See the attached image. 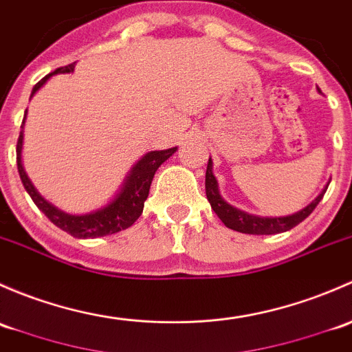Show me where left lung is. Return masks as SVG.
Here are the masks:
<instances>
[{"mask_svg": "<svg viewBox=\"0 0 352 352\" xmlns=\"http://www.w3.org/2000/svg\"><path fill=\"white\" fill-rule=\"evenodd\" d=\"M205 191L206 198H208L210 205H212L213 212L219 215V219L226 223V227H229L232 230L242 232V234H254V235H270V234H280V232H286L293 227L298 226L300 222L307 219L311 212L315 210V206L320 203L324 198V193L327 190L322 191L309 206H305L303 210H300L298 213H293L288 217H276V219H264V217H256L249 215V213L242 212V210L234 208L229 205L222 197L219 195V186H217V179L212 173V159H208V166H206V175H205Z\"/></svg>", "mask_w": 352, "mask_h": 352, "instance_id": "left-lung-1", "label": "left lung"}]
</instances>
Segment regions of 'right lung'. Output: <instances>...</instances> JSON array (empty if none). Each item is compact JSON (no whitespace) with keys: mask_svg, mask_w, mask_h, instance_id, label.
Wrapping results in <instances>:
<instances>
[{"mask_svg":"<svg viewBox=\"0 0 352 352\" xmlns=\"http://www.w3.org/2000/svg\"><path fill=\"white\" fill-rule=\"evenodd\" d=\"M72 69H74V64H69L66 67H59L54 72H50V74H47L45 78L41 79V81L34 86L32 95H34L41 86H43V82H45L52 74H57V72H71ZM21 140H23V133L20 132V137H18L16 142V166L25 190L28 191V195H30V198L34 200L35 205L45 213V217L54 223V226H57L59 229H63L64 232H67V234H71L72 237L78 239L103 237V235L115 234V232L129 229V227L142 215L144 201L149 197L152 177H154L157 168L166 161V159H169L176 152V147L166 151L149 152V154L144 155V157L133 166L132 173L126 177V183L120 191V195H118L110 205L98 210V212L86 213V215H69V213L60 212L56 206L50 205L49 201L43 200L41 195L37 193V190L34 188L32 181L28 179V176L25 175L20 157Z\"/></svg>","mask_w":352,"mask_h":352,"instance_id":"right-lung-1","label":"right lung"}]
</instances>
